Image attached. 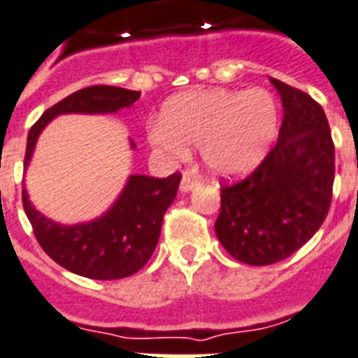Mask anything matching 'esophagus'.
<instances>
[{
    "instance_id": "1",
    "label": "esophagus",
    "mask_w": 358,
    "mask_h": 358,
    "mask_svg": "<svg viewBox=\"0 0 358 358\" xmlns=\"http://www.w3.org/2000/svg\"><path fill=\"white\" fill-rule=\"evenodd\" d=\"M196 185H199V178H196L193 173L185 171L184 176H182V182H180V189H182L184 193H189V191H193Z\"/></svg>"
}]
</instances>
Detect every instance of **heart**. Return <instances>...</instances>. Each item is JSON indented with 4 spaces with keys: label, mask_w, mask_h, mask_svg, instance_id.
<instances>
[{
    "label": "heart",
    "mask_w": 358,
    "mask_h": 358,
    "mask_svg": "<svg viewBox=\"0 0 358 358\" xmlns=\"http://www.w3.org/2000/svg\"><path fill=\"white\" fill-rule=\"evenodd\" d=\"M278 132V106L270 92L252 88L189 92L167 101L162 123L149 130L159 156L180 162L189 156L185 143L200 147L211 173L237 176L263 162Z\"/></svg>",
    "instance_id": "b5f03b06"
}]
</instances>
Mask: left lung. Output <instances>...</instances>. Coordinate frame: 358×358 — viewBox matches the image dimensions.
<instances>
[{"label": "left lung", "instance_id": "1", "mask_svg": "<svg viewBox=\"0 0 358 358\" xmlns=\"http://www.w3.org/2000/svg\"><path fill=\"white\" fill-rule=\"evenodd\" d=\"M283 103L278 143L254 173L220 185L215 234L241 263L287 259L324 224L335 182V145L324 110L298 88L270 78Z\"/></svg>", "mask_w": 358, "mask_h": 358}]
</instances>
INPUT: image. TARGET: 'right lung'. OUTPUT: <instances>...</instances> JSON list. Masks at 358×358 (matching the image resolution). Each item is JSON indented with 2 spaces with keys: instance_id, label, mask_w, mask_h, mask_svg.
<instances>
[{
  "instance_id": "right-lung-1",
  "label": "right lung",
  "mask_w": 358,
  "mask_h": 358,
  "mask_svg": "<svg viewBox=\"0 0 358 358\" xmlns=\"http://www.w3.org/2000/svg\"><path fill=\"white\" fill-rule=\"evenodd\" d=\"M139 95L141 92L117 86H88L62 99L45 110L29 130L25 167L33 158L38 136L53 117L60 113H113L132 106ZM180 180V173L167 178L132 174L115 204L103 217L75 226L57 224L43 217L29 202L25 189L22 202L38 245L55 263L92 280H121L136 274L150 259Z\"/></svg>"
}]
</instances>
